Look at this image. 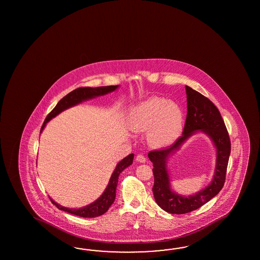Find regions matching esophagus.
Returning a JSON list of instances; mask_svg holds the SVG:
<instances>
[{"mask_svg": "<svg viewBox=\"0 0 260 260\" xmlns=\"http://www.w3.org/2000/svg\"><path fill=\"white\" fill-rule=\"evenodd\" d=\"M136 161L139 162V163H145V162L147 161V159H146V157H145L143 154H138V155L136 156Z\"/></svg>", "mask_w": 260, "mask_h": 260, "instance_id": "34e87169", "label": "esophagus"}]
</instances>
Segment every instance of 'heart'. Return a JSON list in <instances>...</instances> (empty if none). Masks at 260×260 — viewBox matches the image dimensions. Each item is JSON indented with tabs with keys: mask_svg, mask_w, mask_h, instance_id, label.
Instances as JSON below:
<instances>
[{
	"mask_svg": "<svg viewBox=\"0 0 260 260\" xmlns=\"http://www.w3.org/2000/svg\"><path fill=\"white\" fill-rule=\"evenodd\" d=\"M127 125L136 133L147 132L151 146L162 148L172 145L180 136L184 126L181 108L163 97H150L132 109Z\"/></svg>",
	"mask_w": 260,
	"mask_h": 260,
	"instance_id": "heart-1",
	"label": "heart"
}]
</instances>
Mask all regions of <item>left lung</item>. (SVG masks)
Wrapping results in <instances>:
<instances>
[{
	"label": "left lung",
	"instance_id": "1",
	"mask_svg": "<svg viewBox=\"0 0 260 260\" xmlns=\"http://www.w3.org/2000/svg\"><path fill=\"white\" fill-rule=\"evenodd\" d=\"M187 118L183 135L172 146L164 150L150 151L148 156L153 164V197L158 206L167 213L183 214L190 213L209 202L224 186L231 141L225 123L213 103L191 87L186 86ZM202 131L214 142L217 149V166L213 180L205 189L196 195L183 197L172 191L166 170V162L171 154L179 149L181 144L192 134Z\"/></svg>",
	"mask_w": 260,
	"mask_h": 260
}]
</instances>
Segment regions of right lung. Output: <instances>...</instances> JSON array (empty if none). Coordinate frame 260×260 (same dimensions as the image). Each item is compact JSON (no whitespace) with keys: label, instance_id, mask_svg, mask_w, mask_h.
<instances>
[{"label":"right lung","instance_id":"obj_1","mask_svg":"<svg viewBox=\"0 0 260 260\" xmlns=\"http://www.w3.org/2000/svg\"><path fill=\"white\" fill-rule=\"evenodd\" d=\"M119 86H107V87H79L74 90H72L69 94L66 95L63 97L58 104L56 105L55 108L51 110L48 114H47V118L45 120L43 126L41 127V133L43 132L44 127L46 126V124L49 120L54 118L59 113H61L69 108H71L73 106H76L83 101H87L89 99H92L98 96H102V95L108 94L110 92L114 91L115 89H117ZM134 153H131L129 155H127L126 157L124 158L123 160H121L119 162L114 172L110 176V182L109 185L107 186V188L105 189V191L103 192L102 196L99 197L96 201L91 204L87 205L84 208H80V209H70V208H66L61 205L57 204L55 201H53L50 197V200L56 207L67 213L81 216V217H96V216H100L104 213H106L111 204L114 202L115 197H116V187L118 184L119 174L122 173L126 168L128 166L133 164L134 161Z\"/></svg>","mask_w":260,"mask_h":260}]
</instances>
